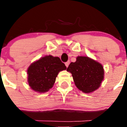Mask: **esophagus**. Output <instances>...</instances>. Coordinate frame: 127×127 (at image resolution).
Masks as SVG:
<instances>
[{
	"label": "esophagus",
	"instance_id": "esophagus-1",
	"mask_svg": "<svg viewBox=\"0 0 127 127\" xmlns=\"http://www.w3.org/2000/svg\"><path fill=\"white\" fill-rule=\"evenodd\" d=\"M69 64H70V61H67L66 63H65V65H66V66L67 67H68L69 65Z\"/></svg>",
	"mask_w": 127,
	"mask_h": 127
}]
</instances>
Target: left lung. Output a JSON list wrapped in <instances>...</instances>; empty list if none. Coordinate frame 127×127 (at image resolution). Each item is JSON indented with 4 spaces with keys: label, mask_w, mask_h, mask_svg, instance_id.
I'll use <instances>...</instances> for the list:
<instances>
[{
    "label": "left lung",
    "mask_w": 127,
    "mask_h": 127,
    "mask_svg": "<svg viewBox=\"0 0 127 127\" xmlns=\"http://www.w3.org/2000/svg\"><path fill=\"white\" fill-rule=\"evenodd\" d=\"M67 71L72 74L77 88L85 93L98 89L104 77L103 65L88 56H78L76 61L69 65Z\"/></svg>",
    "instance_id": "8db88e82"
}]
</instances>
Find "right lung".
I'll list each match as a JSON object with an SVG mask.
<instances>
[{"label": "right lung", "instance_id": "1", "mask_svg": "<svg viewBox=\"0 0 127 127\" xmlns=\"http://www.w3.org/2000/svg\"><path fill=\"white\" fill-rule=\"evenodd\" d=\"M66 68L57 56L47 55L40 58L28 67V85L35 92L45 93L53 87L59 72Z\"/></svg>", "mask_w": 127, "mask_h": 127}]
</instances>
